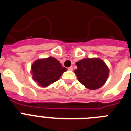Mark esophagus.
Masks as SVG:
<instances>
[{
	"instance_id": "obj_1",
	"label": "esophagus",
	"mask_w": 131,
	"mask_h": 131,
	"mask_svg": "<svg viewBox=\"0 0 131 131\" xmlns=\"http://www.w3.org/2000/svg\"><path fill=\"white\" fill-rule=\"evenodd\" d=\"M68 69L69 70V71H72L73 70V67L71 66V67H69V68H68Z\"/></svg>"
}]
</instances>
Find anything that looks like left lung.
<instances>
[{"label": "left lung", "instance_id": "1", "mask_svg": "<svg viewBox=\"0 0 131 131\" xmlns=\"http://www.w3.org/2000/svg\"><path fill=\"white\" fill-rule=\"evenodd\" d=\"M75 69L79 81L90 90H96L106 83L109 77V68L98 58H84L76 63Z\"/></svg>", "mask_w": 131, "mask_h": 131}]
</instances>
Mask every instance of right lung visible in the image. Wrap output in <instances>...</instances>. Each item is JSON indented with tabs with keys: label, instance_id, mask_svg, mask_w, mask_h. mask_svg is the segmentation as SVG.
Wrapping results in <instances>:
<instances>
[{
	"label": "right lung",
	"instance_id": "right-lung-1",
	"mask_svg": "<svg viewBox=\"0 0 131 131\" xmlns=\"http://www.w3.org/2000/svg\"><path fill=\"white\" fill-rule=\"evenodd\" d=\"M65 71L66 68H63L54 57L38 59L33 62L31 68L33 79L42 87H47L57 81Z\"/></svg>",
	"mask_w": 131,
	"mask_h": 131
}]
</instances>
